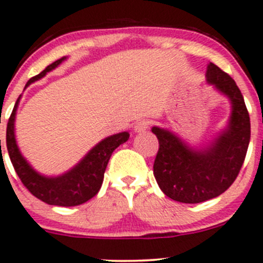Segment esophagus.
<instances>
[{
    "label": "esophagus",
    "instance_id": "1",
    "mask_svg": "<svg viewBox=\"0 0 263 263\" xmlns=\"http://www.w3.org/2000/svg\"><path fill=\"white\" fill-rule=\"evenodd\" d=\"M148 124H150V122H148L147 120L137 121L134 126V131L135 132H145L146 129L148 128Z\"/></svg>",
    "mask_w": 263,
    "mask_h": 263
}]
</instances>
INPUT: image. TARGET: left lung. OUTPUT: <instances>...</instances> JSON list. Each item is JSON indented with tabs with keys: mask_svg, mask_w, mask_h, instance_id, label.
Returning <instances> with one entry per match:
<instances>
[{
	"mask_svg": "<svg viewBox=\"0 0 263 263\" xmlns=\"http://www.w3.org/2000/svg\"><path fill=\"white\" fill-rule=\"evenodd\" d=\"M205 79L231 103L228 123L206 145L192 146L170 129L151 128L160 145L154 176L162 193L180 203H201L224 193L236 180L250 145V115L236 82L213 63Z\"/></svg>",
	"mask_w": 263,
	"mask_h": 263,
	"instance_id": "1",
	"label": "left lung"
}]
</instances>
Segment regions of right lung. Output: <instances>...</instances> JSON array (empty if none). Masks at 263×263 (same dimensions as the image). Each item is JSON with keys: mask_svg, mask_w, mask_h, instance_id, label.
<instances>
[{"mask_svg": "<svg viewBox=\"0 0 263 263\" xmlns=\"http://www.w3.org/2000/svg\"><path fill=\"white\" fill-rule=\"evenodd\" d=\"M64 60H66V57L46 66L40 74L32 77L26 83L25 88L29 87L31 83L44 78L49 71L54 70ZM20 99L21 96L16 101L10 120L7 122L6 146L13 168H15L18 178L21 179L22 184L26 186V189L34 197L43 200L44 203L50 204V205L76 206L92 199L101 189L104 178V171H106L110 155L118 146L122 145L129 139L128 132H120V134L112 135V136L103 139L101 142L97 143L95 147L90 148L78 164L74 165L70 170L65 171L62 175H43L35 170L30 165V162L22 156L17 142H16L15 120Z\"/></svg>", "mask_w": 263, "mask_h": 263, "instance_id": "add662e5", "label": "right lung"}]
</instances>
